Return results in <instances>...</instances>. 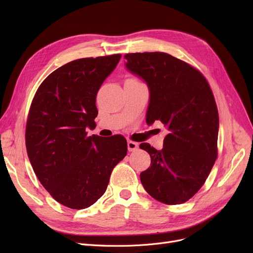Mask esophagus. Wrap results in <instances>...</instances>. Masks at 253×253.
<instances>
[{
	"label": "esophagus",
	"instance_id": "esophagus-1",
	"mask_svg": "<svg viewBox=\"0 0 253 253\" xmlns=\"http://www.w3.org/2000/svg\"><path fill=\"white\" fill-rule=\"evenodd\" d=\"M138 149V143L132 141V140H127V150L128 152H134Z\"/></svg>",
	"mask_w": 253,
	"mask_h": 253
}]
</instances>
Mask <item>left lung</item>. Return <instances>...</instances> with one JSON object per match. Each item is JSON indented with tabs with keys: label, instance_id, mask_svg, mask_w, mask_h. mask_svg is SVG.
I'll return each instance as SVG.
<instances>
[{
	"label": "left lung",
	"instance_id": "obj_1",
	"mask_svg": "<svg viewBox=\"0 0 253 253\" xmlns=\"http://www.w3.org/2000/svg\"><path fill=\"white\" fill-rule=\"evenodd\" d=\"M126 67L147 83L150 100L145 121L163 122V150L139 148L151 156L140 173L145 191L160 203L178 205L202 188L217 157L218 112L204 76L166 52L126 53Z\"/></svg>",
	"mask_w": 253,
	"mask_h": 253
}]
</instances>
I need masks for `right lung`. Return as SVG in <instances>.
Masks as SVG:
<instances>
[{
  "mask_svg": "<svg viewBox=\"0 0 253 253\" xmlns=\"http://www.w3.org/2000/svg\"><path fill=\"white\" fill-rule=\"evenodd\" d=\"M121 55L83 58L52 72L30 106L25 142L42 186L61 205L85 209L100 198L127 152L124 136H86L96 126V96Z\"/></svg>",
  "mask_w": 253,
  "mask_h": 253,
  "instance_id": "right-lung-1",
  "label": "right lung"
}]
</instances>
